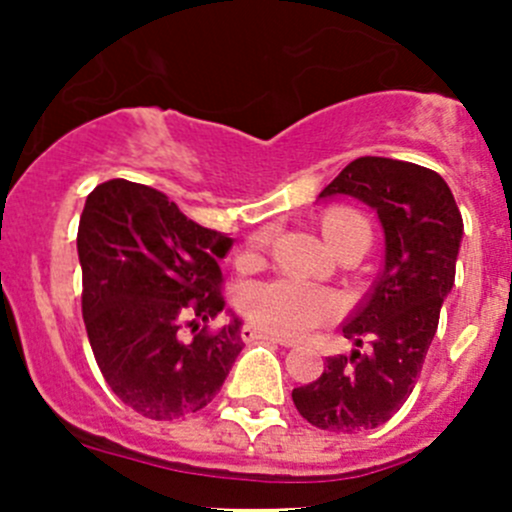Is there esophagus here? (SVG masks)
Here are the masks:
<instances>
[{
    "label": "esophagus",
    "mask_w": 512,
    "mask_h": 512,
    "mask_svg": "<svg viewBox=\"0 0 512 512\" xmlns=\"http://www.w3.org/2000/svg\"><path fill=\"white\" fill-rule=\"evenodd\" d=\"M242 339H245V342H257V339H265V342L280 344V347H292V342H289V339L265 332V329L255 327V324H245V327H242Z\"/></svg>",
    "instance_id": "esophagus-1"
}]
</instances>
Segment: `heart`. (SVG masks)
Returning a JSON list of instances; mask_svg holds the SVG:
<instances>
[{
    "mask_svg": "<svg viewBox=\"0 0 512 512\" xmlns=\"http://www.w3.org/2000/svg\"><path fill=\"white\" fill-rule=\"evenodd\" d=\"M322 232L334 250L349 235L369 232V227L359 213L342 208L324 215ZM265 240L267 237H260L257 245H262ZM240 304L250 322H255L265 332L277 334V337H302V334L332 322L342 307L337 294L294 280H270L247 285L240 294Z\"/></svg>",
    "mask_w": 512,
    "mask_h": 512,
    "instance_id": "1",
    "label": "heart"
}]
</instances>
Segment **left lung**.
<instances>
[{"mask_svg":"<svg viewBox=\"0 0 512 512\" xmlns=\"http://www.w3.org/2000/svg\"><path fill=\"white\" fill-rule=\"evenodd\" d=\"M349 195L376 210L384 227V270L342 332L369 352L329 356L322 376L292 391L312 426L369 431L389 421L414 391L456 280L463 218L446 180L406 160L356 158L319 198Z\"/></svg>","mask_w":512,"mask_h":512,"instance_id":"left-lung-1","label":"left lung"}]
</instances>
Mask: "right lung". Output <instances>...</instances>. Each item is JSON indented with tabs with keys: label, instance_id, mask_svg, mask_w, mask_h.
Returning <instances> with one entry per match:
<instances>
[{
	"label": "right lung",
	"instance_id": "obj_1",
	"mask_svg": "<svg viewBox=\"0 0 512 512\" xmlns=\"http://www.w3.org/2000/svg\"><path fill=\"white\" fill-rule=\"evenodd\" d=\"M76 247L86 334L113 394L153 421L205 409L245 347L240 319L198 332L225 307L218 260L230 237L185 218L160 190L113 178L86 198Z\"/></svg>",
	"mask_w": 512,
	"mask_h": 512
}]
</instances>
